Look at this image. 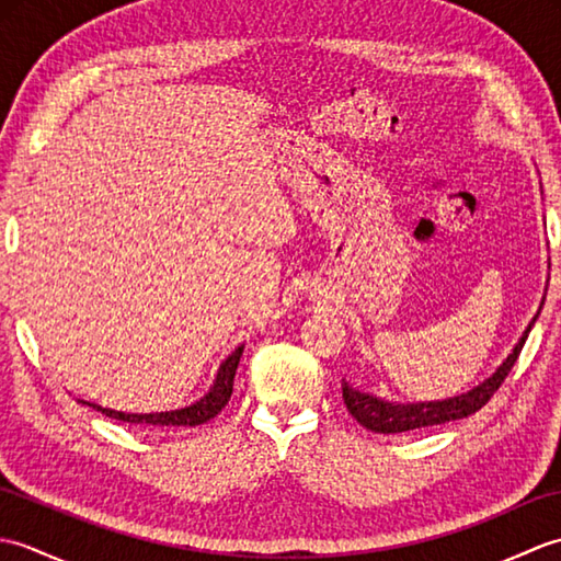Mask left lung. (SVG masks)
<instances>
[{"label": "left lung", "instance_id": "left-lung-1", "mask_svg": "<svg viewBox=\"0 0 561 561\" xmlns=\"http://www.w3.org/2000/svg\"><path fill=\"white\" fill-rule=\"evenodd\" d=\"M538 316L540 311L535 313L530 325L526 328V332H523V337L518 340L514 352L506 356L504 364L499 366L490 378L482 380L480 386H474L468 392H460V396H453L446 400H432V402H390V400L371 396V392L352 388L347 380H344L342 383L344 404H347V410L356 422L366 428H371L376 434H402V432H414V428H426V426L465 420V416L482 410L499 390V386L504 383V378L508 376L511 368H514L523 344L528 340V332L535 325Z\"/></svg>", "mask_w": 561, "mask_h": 561}]
</instances>
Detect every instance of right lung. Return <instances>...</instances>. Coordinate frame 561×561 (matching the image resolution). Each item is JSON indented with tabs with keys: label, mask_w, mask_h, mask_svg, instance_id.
Instances as JSON below:
<instances>
[{
	"label": "right lung",
	"mask_w": 561,
	"mask_h": 561,
	"mask_svg": "<svg viewBox=\"0 0 561 561\" xmlns=\"http://www.w3.org/2000/svg\"><path fill=\"white\" fill-rule=\"evenodd\" d=\"M241 354H243V344L236 352L226 356V362H221L217 378H214V383H211L207 396L199 398L193 404H187V408H181V410L135 414V412H117V410L101 408V404H96V402H83V400L81 402L89 404V408H93V410L103 412L105 416H111V420H121V422H129V424H149V426H197V424H205V422L214 420V416H217L226 408V404H229L231 392H233L236 368H238V362H241Z\"/></svg>",
	"instance_id": "right-lung-1"
}]
</instances>
